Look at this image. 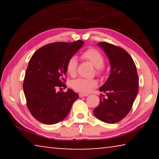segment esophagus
Segmentation results:
<instances>
[{"label": "esophagus", "instance_id": "obj_1", "mask_svg": "<svg viewBox=\"0 0 159 159\" xmlns=\"http://www.w3.org/2000/svg\"><path fill=\"white\" fill-rule=\"evenodd\" d=\"M88 94H85V93H79V97L80 98H83V97H86L88 96Z\"/></svg>", "mask_w": 159, "mask_h": 159}]
</instances>
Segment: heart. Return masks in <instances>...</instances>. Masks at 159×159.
Masks as SVG:
<instances>
[{"label":"heart","instance_id":"obj_1","mask_svg":"<svg viewBox=\"0 0 159 159\" xmlns=\"http://www.w3.org/2000/svg\"><path fill=\"white\" fill-rule=\"evenodd\" d=\"M81 57L83 60L90 61L96 66V74L100 76L103 74V65L104 59L102 54L95 48H88L82 53ZM78 59L76 56H72L66 62V69L70 76H74L77 73ZM98 86V82L95 79H86L79 78L74 80L71 83V87L75 90L81 93H88L92 91Z\"/></svg>","mask_w":159,"mask_h":159}]
</instances>
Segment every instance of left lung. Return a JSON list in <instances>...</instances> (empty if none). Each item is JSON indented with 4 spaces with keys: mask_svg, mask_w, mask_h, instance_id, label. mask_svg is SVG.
<instances>
[{
    "mask_svg": "<svg viewBox=\"0 0 159 159\" xmlns=\"http://www.w3.org/2000/svg\"><path fill=\"white\" fill-rule=\"evenodd\" d=\"M98 45L109 58L111 72L99 88L107 98H102L101 94L99 105L93 113L102 121L116 123L124 118L132 109L138 93V72L133 58L122 48L107 42L98 43Z\"/></svg>",
    "mask_w": 159,
    "mask_h": 159,
    "instance_id": "1",
    "label": "left lung"
}]
</instances>
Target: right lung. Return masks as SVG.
Returning a JSON list of instances; mask_svg holds the SVG:
<instances>
[{"instance_id": "obj_1", "label": "right lung", "mask_w": 159, "mask_h": 159, "mask_svg": "<svg viewBox=\"0 0 159 159\" xmlns=\"http://www.w3.org/2000/svg\"><path fill=\"white\" fill-rule=\"evenodd\" d=\"M83 45V41L52 43L39 48L29 60L24 93L29 111L41 123L52 125L61 121L79 98L71 89L66 92L57 89L66 88V62Z\"/></svg>"}]
</instances>
